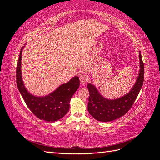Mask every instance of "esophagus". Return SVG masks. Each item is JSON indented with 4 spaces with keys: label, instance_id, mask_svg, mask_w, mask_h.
Returning a JSON list of instances; mask_svg holds the SVG:
<instances>
[{
    "label": "esophagus",
    "instance_id": "obj_1",
    "mask_svg": "<svg viewBox=\"0 0 160 160\" xmlns=\"http://www.w3.org/2000/svg\"><path fill=\"white\" fill-rule=\"evenodd\" d=\"M79 79H80V83L81 85H84L87 81L88 80V77L85 74H81L79 76Z\"/></svg>",
    "mask_w": 160,
    "mask_h": 160
}]
</instances>
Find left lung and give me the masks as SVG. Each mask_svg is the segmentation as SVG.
<instances>
[{"mask_svg":"<svg viewBox=\"0 0 160 160\" xmlns=\"http://www.w3.org/2000/svg\"><path fill=\"white\" fill-rule=\"evenodd\" d=\"M140 71L136 83L129 93L117 99H108L101 96L93 85L89 83V91L88 111L93 117L99 122H107L122 117L132 107L141 90L144 79V65L141 52H139Z\"/></svg>","mask_w":160,"mask_h":160,"instance_id":"left-lung-1","label":"left lung"}]
</instances>
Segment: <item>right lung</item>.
Segmentation results:
<instances>
[{
	"mask_svg": "<svg viewBox=\"0 0 160 160\" xmlns=\"http://www.w3.org/2000/svg\"><path fill=\"white\" fill-rule=\"evenodd\" d=\"M20 51L17 65V85L18 89L32 113L41 120L54 122L62 118L68 112L70 100L79 87V77H74L67 83L59 87L54 92L45 97H35L30 94L24 86L21 70V56Z\"/></svg>",
	"mask_w": 160,
	"mask_h": 160,
	"instance_id": "add662e5",
	"label": "right lung"
}]
</instances>
